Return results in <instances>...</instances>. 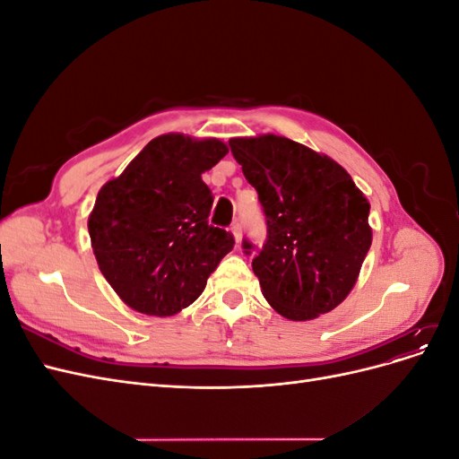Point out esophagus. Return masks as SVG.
Returning a JSON list of instances; mask_svg holds the SVG:
<instances>
[{"instance_id":"34e87169","label":"esophagus","mask_w":459,"mask_h":459,"mask_svg":"<svg viewBox=\"0 0 459 459\" xmlns=\"http://www.w3.org/2000/svg\"><path fill=\"white\" fill-rule=\"evenodd\" d=\"M231 235H233V239H235V245H239L241 243V235H243V230H241L239 221H235V224L231 226Z\"/></svg>"}]
</instances>
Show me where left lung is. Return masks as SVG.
<instances>
[{
	"instance_id": "1",
	"label": "left lung",
	"mask_w": 459,
	"mask_h": 459,
	"mask_svg": "<svg viewBox=\"0 0 459 459\" xmlns=\"http://www.w3.org/2000/svg\"><path fill=\"white\" fill-rule=\"evenodd\" d=\"M230 147L266 214L253 260L264 299L290 322L337 308L371 247L369 201L339 162L283 135L231 137Z\"/></svg>"
}]
</instances>
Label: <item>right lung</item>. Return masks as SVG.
<instances>
[{
    "label": "right lung",
    "mask_w": 459,
    "mask_h": 459,
    "mask_svg": "<svg viewBox=\"0 0 459 459\" xmlns=\"http://www.w3.org/2000/svg\"><path fill=\"white\" fill-rule=\"evenodd\" d=\"M226 155L216 137L164 134L97 193L88 218L93 255L132 310L182 312L233 248L230 231L208 226L212 191L201 178Z\"/></svg>",
    "instance_id": "add662e5"
}]
</instances>
